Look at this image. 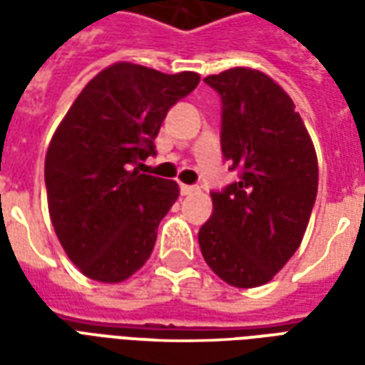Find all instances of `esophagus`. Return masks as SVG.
<instances>
[{"label":"esophagus","instance_id":"1","mask_svg":"<svg viewBox=\"0 0 365 365\" xmlns=\"http://www.w3.org/2000/svg\"><path fill=\"white\" fill-rule=\"evenodd\" d=\"M199 187H195V185H185V183H182L180 185V193L182 195H193V193H197Z\"/></svg>","mask_w":365,"mask_h":365}]
</instances>
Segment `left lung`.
<instances>
[{
  "instance_id": "1",
  "label": "left lung",
  "mask_w": 365,
  "mask_h": 365,
  "mask_svg": "<svg viewBox=\"0 0 365 365\" xmlns=\"http://www.w3.org/2000/svg\"><path fill=\"white\" fill-rule=\"evenodd\" d=\"M221 96V148L240 182L213 191L199 229L207 266L235 287L268 283L303 240L319 187L313 140L295 103L260 70L207 76Z\"/></svg>"
}]
</instances>
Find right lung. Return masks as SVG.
Instances as JSON below:
<instances>
[{"instance_id": "1", "label": "right lung", "mask_w": 365, "mask_h": 365, "mask_svg": "<svg viewBox=\"0 0 365 365\" xmlns=\"http://www.w3.org/2000/svg\"><path fill=\"white\" fill-rule=\"evenodd\" d=\"M199 74H162L117 62L76 97L44 158L48 213L60 245L83 275L119 283L150 258L178 183L133 170L154 154L170 107Z\"/></svg>"}]
</instances>
